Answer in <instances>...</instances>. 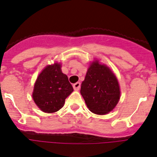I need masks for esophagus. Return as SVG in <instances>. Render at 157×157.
Returning <instances> with one entry per match:
<instances>
[{
  "mask_svg": "<svg viewBox=\"0 0 157 157\" xmlns=\"http://www.w3.org/2000/svg\"><path fill=\"white\" fill-rule=\"evenodd\" d=\"M73 89L75 90V91H79V89L80 88V82H77L76 84H73Z\"/></svg>",
  "mask_w": 157,
  "mask_h": 157,
  "instance_id": "1",
  "label": "esophagus"
}]
</instances>
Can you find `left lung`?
Instances as JSON below:
<instances>
[{
	"instance_id": "obj_1",
	"label": "left lung",
	"mask_w": 157,
	"mask_h": 157,
	"mask_svg": "<svg viewBox=\"0 0 157 157\" xmlns=\"http://www.w3.org/2000/svg\"><path fill=\"white\" fill-rule=\"evenodd\" d=\"M80 94L91 112L105 115L111 112L121 96L117 77L109 67L94 61L81 84Z\"/></svg>"
}]
</instances>
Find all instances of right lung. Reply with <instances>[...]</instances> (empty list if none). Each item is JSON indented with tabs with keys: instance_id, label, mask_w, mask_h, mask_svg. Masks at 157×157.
I'll return each mask as SVG.
<instances>
[{
	"instance_id": "1",
	"label": "right lung",
	"mask_w": 157,
	"mask_h": 157,
	"mask_svg": "<svg viewBox=\"0 0 157 157\" xmlns=\"http://www.w3.org/2000/svg\"><path fill=\"white\" fill-rule=\"evenodd\" d=\"M73 91L68 77L62 72L61 64L48 65L39 74L34 84L33 98L44 113H55L64 105L66 98Z\"/></svg>"
}]
</instances>
